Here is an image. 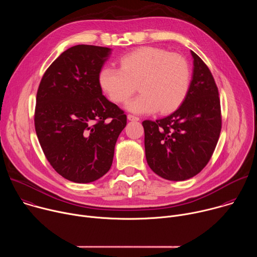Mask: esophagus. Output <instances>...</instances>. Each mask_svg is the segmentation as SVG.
<instances>
[{"mask_svg": "<svg viewBox=\"0 0 257 257\" xmlns=\"http://www.w3.org/2000/svg\"><path fill=\"white\" fill-rule=\"evenodd\" d=\"M127 118H128L129 121H139V118H138V117H136V116H134V115H131V114H129V115L127 116Z\"/></svg>", "mask_w": 257, "mask_h": 257, "instance_id": "34e87169", "label": "esophagus"}]
</instances>
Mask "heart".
Instances as JSON below:
<instances>
[{"label": "heart", "instance_id": "obj_1", "mask_svg": "<svg viewBox=\"0 0 257 257\" xmlns=\"http://www.w3.org/2000/svg\"><path fill=\"white\" fill-rule=\"evenodd\" d=\"M120 68L105 66L98 74L102 90L114 102L126 101L139 85L141 93L126 103L136 114L169 113L185 99L191 81L188 61L179 54L143 47L120 59Z\"/></svg>", "mask_w": 257, "mask_h": 257}]
</instances>
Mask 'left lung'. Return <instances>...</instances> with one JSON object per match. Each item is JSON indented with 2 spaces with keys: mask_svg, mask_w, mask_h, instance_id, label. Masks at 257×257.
Wrapping results in <instances>:
<instances>
[{
  "mask_svg": "<svg viewBox=\"0 0 257 257\" xmlns=\"http://www.w3.org/2000/svg\"><path fill=\"white\" fill-rule=\"evenodd\" d=\"M188 93L176 111L156 121L145 120V157L150 168L170 181L197 175L209 162L222 128L221 103L211 72L194 53Z\"/></svg>",
  "mask_w": 257,
  "mask_h": 257,
  "instance_id": "8db88e82",
  "label": "left lung"
}]
</instances>
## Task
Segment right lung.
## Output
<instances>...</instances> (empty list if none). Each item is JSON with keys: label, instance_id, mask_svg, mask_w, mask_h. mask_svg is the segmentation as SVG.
<instances>
[{"label": "right lung", "instance_id": "add662e5", "mask_svg": "<svg viewBox=\"0 0 257 257\" xmlns=\"http://www.w3.org/2000/svg\"><path fill=\"white\" fill-rule=\"evenodd\" d=\"M111 49L78 45L47 69L36 94L34 126L43 152L65 179L90 183L112 166L124 111L102 95L98 74Z\"/></svg>", "mask_w": 257, "mask_h": 257}]
</instances>
